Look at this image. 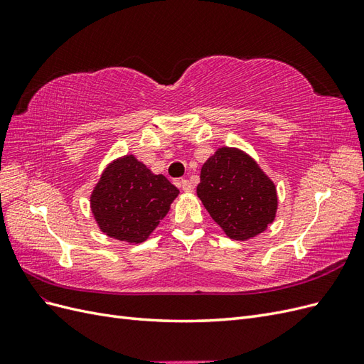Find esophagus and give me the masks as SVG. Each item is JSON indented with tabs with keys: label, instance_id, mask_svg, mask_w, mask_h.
I'll return each mask as SVG.
<instances>
[{
	"label": "esophagus",
	"instance_id": "1",
	"mask_svg": "<svg viewBox=\"0 0 364 364\" xmlns=\"http://www.w3.org/2000/svg\"><path fill=\"white\" fill-rule=\"evenodd\" d=\"M181 188H182L185 193H193L194 186H193V183H191L190 181L182 179V181H181Z\"/></svg>",
	"mask_w": 364,
	"mask_h": 364
}]
</instances>
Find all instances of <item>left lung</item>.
Returning <instances> with one entry per match:
<instances>
[{
  "label": "left lung",
  "instance_id": "obj_1",
  "mask_svg": "<svg viewBox=\"0 0 364 364\" xmlns=\"http://www.w3.org/2000/svg\"><path fill=\"white\" fill-rule=\"evenodd\" d=\"M197 196L232 240L259 235L277 217V186L255 159L235 147L217 149L202 165Z\"/></svg>",
  "mask_w": 364,
  "mask_h": 364
}]
</instances>
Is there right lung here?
<instances>
[{
  "label": "right lung",
  "instance_id": "obj_1",
  "mask_svg": "<svg viewBox=\"0 0 364 364\" xmlns=\"http://www.w3.org/2000/svg\"><path fill=\"white\" fill-rule=\"evenodd\" d=\"M179 190L134 155L107 164L91 193V211L107 237L138 245L168 214Z\"/></svg>",
  "mask_w": 364,
  "mask_h": 364
}]
</instances>
